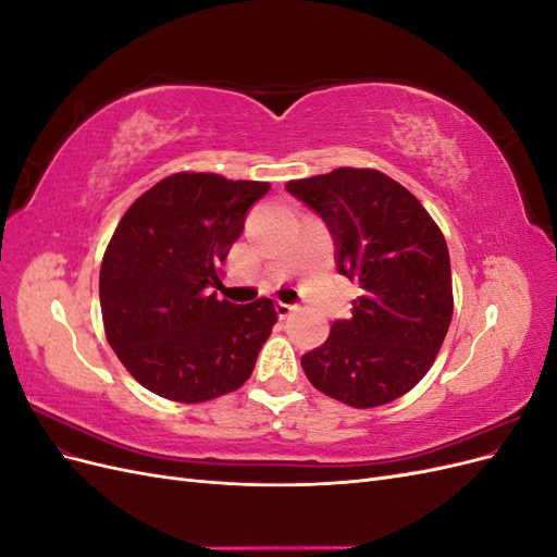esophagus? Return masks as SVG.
<instances>
[{"mask_svg": "<svg viewBox=\"0 0 557 557\" xmlns=\"http://www.w3.org/2000/svg\"><path fill=\"white\" fill-rule=\"evenodd\" d=\"M295 309H297V305H288V301H278V305H276V311H278V315H281V318L290 315Z\"/></svg>", "mask_w": 557, "mask_h": 557, "instance_id": "1", "label": "esophagus"}]
</instances>
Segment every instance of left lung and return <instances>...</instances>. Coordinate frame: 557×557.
<instances>
[{
    "instance_id": "obj_1",
    "label": "left lung",
    "mask_w": 557,
    "mask_h": 557,
    "mask_svg": "<svg viewBox=\"0 0 557 557\" xmlns=\"http://www.w3.org/2000/svg\"><path fill=\"white\" fill-rule=\"evenodd\" d=\"M332 232L336 269L358 281L352 315L301 356L315 391L372 409L407 395L434 364L453 315L444 234L420 201L383 172L339 166L288 181Z\"/></svg>"
}]
</instances>
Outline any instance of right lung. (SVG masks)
Instances as JSON below:
<instances>
[{
    "label": "right lung",
    "mask_w": 557,
    "mask_h": 557,
    "mask_svg": "<svg viewBox=\"0 0 557 557\" xmlns=\"http://www.w3.org/2000/svg\"><path fill=\"white\" fill-rule=\"evenodd\" d=\"M264 181L178 172L125 211L99 269L104 332L150 393L197 404L242 387L276 323L269 297L218 299L221 264Z\"/></svg>",
    "instance_id": "right-lung-1"
}]
</instances>
